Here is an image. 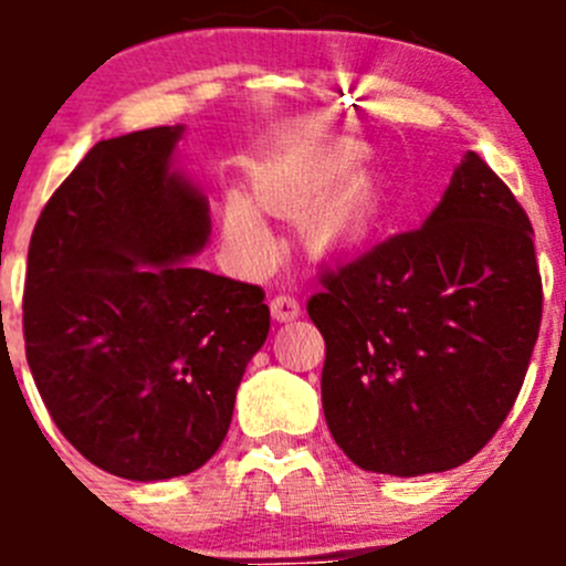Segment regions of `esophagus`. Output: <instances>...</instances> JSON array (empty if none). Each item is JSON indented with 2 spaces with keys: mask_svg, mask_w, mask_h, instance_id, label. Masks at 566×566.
Listing matches in <instances>:
<instances>
[{
  "mask_svg": "<svg viewBox=\"0 0 566 566\" xmlns=\"http://www.w3.org/2000/svg\"><path fill=\"white\" fill-rule=\"evenodd\" d=\"M300 303L297 297H292V294H277V297H272V317L277 319V323H292V319L300 317Z\"/></svg>",
  "mask_w": 566,
  "mask_h": 566,
  "instance_id": "obj_1",
  "label": "esophagus"
}]
</instances>
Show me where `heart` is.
<instances>
[{
	"label": "heart",
	"mask_w": 566,
	"mask_h": 566,
	"mask_svg": "<svg viewBox=\"0 0 566 566\" xmlns=\"http://www.w3.org/2000/svg\"><path fill=\"white\" fill-rule=\"evenodd\" d=\"M359 161L357 147H337L319 153L303 164L266 172L254 184L252 198L232 192L223 209V232L240 254L252 260H266L274 252V238L258 207L280 214H303L306 238L319 252H343L371 238L382 221V198L374 178L363 175L345 189L331 195L354 172Z\"/></svg>",
	"instance_id": "1"
}]
</instances>
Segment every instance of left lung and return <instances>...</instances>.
<instances>
[{"mask_svg":"<svg viewBox=\"0 0 566 566\" xmlns=\"http://www.w3.org/2000/svg\"><path fill=\"white\" fill-rule=\"evenodd\" d=\"M323 413L357 468L442 473L476 457L522 391L542 323L524 209L476 153L424 223L323 274Z\"/></svg>","mask_w":566,"mask_h":566,"instance_id":"obj_1","label":"left lung"}]
</instances>
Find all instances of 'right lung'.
<instances>
[{
	"mask_svg": "<svg viewBox=\"0 0 566 566\" xmlns=\"http://www.w3.org/2000/svg\"><path fill=\"white\" fill-rule=\"evenodd\" d=\"M184 127L98 142L39 214L24 277V352L56 422L113 476H187L221 448L263 289L198 269L209 201L178 167Z\"/></svg>",
	"mask_w": 566,
	"mask_h": 566,
	"instance_id": "obj_1",
	"label": "right lung"
}]
</instances>
